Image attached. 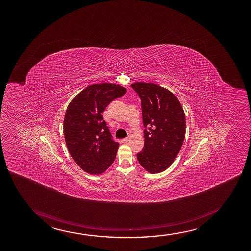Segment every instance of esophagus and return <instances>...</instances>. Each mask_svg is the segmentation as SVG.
<instances>
[{
	"mask_svg": "<svg viewBox=\"0 0 251 251\" xmlns=\"http://www.w3.org/2000/svg\"><path fill=\"white\" fill-rule=\"evenodd\" d=\"M130 141V139L129 138H124L121 140V141H122V143H127V142H128V141Z\"/></svg>",
	"mask_w": 251,
	"mask_h": 251,
	"instance_id": "34e87169",
	"label": "esophagus"
}]
</instances>
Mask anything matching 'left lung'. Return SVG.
I'll return each mask as SVG.
<instances>
[{
  "instance_id": "1",
  "label": "left lung",
  "mask_w": 251,
  "mask_h": 251,
  "mask_svg": "<svg viewBox=\"0 0 251 251\" xmlns=\"http://www.w3.org/2000/svg\"><path fill=\"white\" fill-rule=\"evenodd\" d=\"M132 87L141 100L144 148L137 154L148 173H161L173 164L181 150L186 132L182 105L174 94L153 83L138 82Z\"/></svg>"
}]
</instances>
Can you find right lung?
<instances>
[{"label": "right lung", "mask_w": 251, "mask_h": 251, "mask_svg": "<svg viewBox=\"0 0 251 251\" xmlns=\"http://www.w3.org/2000/svg\"><path fill=\"white\" fill-rule=\"evenodd\" d=\"M126 93V89L118 84H92L69 103L64 116V138L69 154L84 172L100 175L115 161L119 144L112 141L102 114L113 100Z\"/></svg>", "instance_id": "1"}]
</instances>
